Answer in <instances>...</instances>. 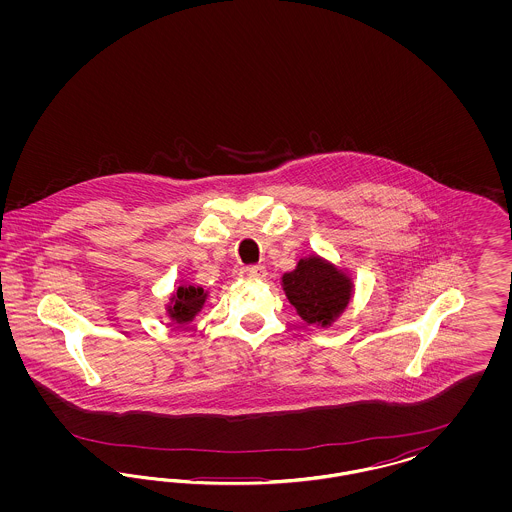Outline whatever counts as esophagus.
I'll use <instances>...</instances> for the list:
<instances>
[{"mask_svg":"<svg viewBox=\"0 0 512 512\" xmlns=\"http://www.w3.org/2000/svg\"><path fill=\"white\" fill-rule=\"evenodd\" d=\"M242 276L249 278V280H263V278H267V268L263 267V265L244 268V270H242Z\"/></svg>","mask_w":512,"mask_h":512,"instance_id":"34e87169","label":"esophagus"}]
</instances>
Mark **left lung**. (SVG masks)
<instances>
[{
    "instance_id": "8db88e82",
    "label": "left lung",
    "mask_w": 512,
    "mask_h": 512,
    "mask_svg": "<svg viewBox=\"0 0 512 512\" xmlns=\"http://www.w3.org/2000/svg\"><path fill=\"white\" fill-rule=\"evenodd\" d=\"M282 288L299 317L307 324L326 328L349 305L353 282L326 259L309 255L282 276Z\"/></svg>"
}]
</instances>
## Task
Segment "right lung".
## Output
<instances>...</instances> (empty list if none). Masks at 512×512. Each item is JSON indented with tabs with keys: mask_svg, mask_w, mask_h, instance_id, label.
Returning <instances> with one entry per match:
<instances>
[{
	"mask_svg": "<svg viewBox=\"0 0 512 512\" xmlns=\"http://www.w3.org/2000/svg\"><path fill=\"white\" fill-rule=\"evenodd\" d=\"M207 301V292L201 286L194 284H180L171 295V301L167 305V315L174 324H190L195 315L203 309Z\"/></svg>",
	"mask_w": 512,
	"mask_h": 512,
	"instance_id": "1",
	"label": "right lung"
}]
</instances>
